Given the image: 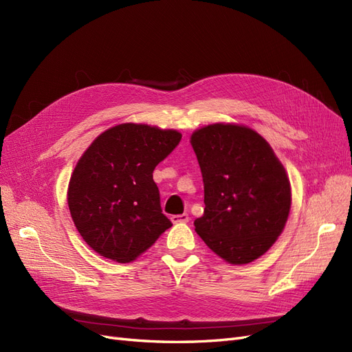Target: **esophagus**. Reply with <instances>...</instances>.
<instances>
[{
	"label": "esophagus",
	"instance_id": "34e87169",
	"mask_svg": "<svg viewBox=\"0 0 352 352\" xmlns=\"http://www.w3.org/2000/svg\"><path fill=\"white\" fill-rule=\"evenodd\" d=\"M170 220H172L175 225H176V223H186V221H189V216L186 214V212H184V214L172 216V217H170Z\"/></svg>",
	"mask_w": 352,
	"mask_h": 352
}]
</instances>
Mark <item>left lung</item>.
<instances>
[{"label": "left lung", "instance_id": "left-lung-1", "mask_svg": "<svg viewBox=\"0 0 352 352\" xmlns=\"http://www.w3.org/2000/svg\"><path fill=\"white\" fill-rule=\"evenodd\" d=\"M204 182V214L194 221L207 247L230 264L269 251L291 210L285 167L261 135L247 126L214 123L190 136Z\"/></svg>", "mask_w": 352, "mask_h": 352}]
</instances>
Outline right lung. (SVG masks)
Returning <instances> with one entry per match:
<instances>
[{
    "label": "right lung",
    "mask_w": 352,
    "mask_h": 352,
    "mask_svg": "<svg viewBox=\"0 0 352 352\" xmlns=\"http://www.w3.org/2000/svg\"><path fill=\"white\" fill-rule=\"evenodd\" d=\"M180 140L173 129L123 123L102 132L83 153L67 202L74 226L95 252L117 263L133 261L172 226L153 172Z\"/></svg>",
    "instance_id": "obj_1"
}]
</instances>
